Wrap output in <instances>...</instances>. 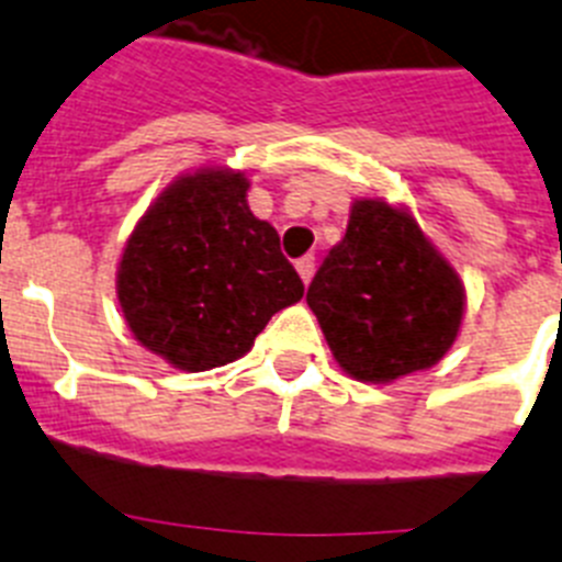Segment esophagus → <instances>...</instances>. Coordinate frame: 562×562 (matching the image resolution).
I'll return each mask as SVG.
<instances>
[{
	"label": "esophagus",
	"instance_id": "1",
	"mask_svg": "<svg viewBox=\"0 0 562 562\" xmlns=\"http://www.w3.org/2000/svg\"><path fill=\"white\" fill-rule=\"evenodd\" d=\"M295 267H297V276L304 278V284H310L312 272H315V256H301L295 261Z\"/></svg>",
	"mask_w": 562,
	"mask_h": 562
}]
</instances>
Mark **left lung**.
<instances>
[{
	"label": "left lung",
	"instance_id": "8db88e82",
	"mask_svg": "<svg viewBox=\"0 0 562 562\" xmlns=\"http://www.w3.org/2000/svg\"><path fill=\"white\" fill-rule=\"evenodd\" d=\"M306 304L342 371L391 382L430 369L459 335L464 286L408 211L357 200Z\"/></svg>",
	"mask_w": 562,
	"mask_h": 562
}]
</instances>
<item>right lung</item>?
<instances>
[{
  "label": "right lung",
  "instance_id": "right-lung-1",
  "mask_svg": "<svg viewBox=\"0 0 562 562\" xmlns=\"http://www.w3.org/2000/svg\"><path fill=\"white\" fill-rule=\"evenodd\" d=\"M247 188L241 171L186 173L123 250L117 301L128 329L182 371L238 360L276 312L304 297L276 227L252 216Z\"/></svg>",
  "mask_w": 562,
  "mask_h": 562
}]
</instances>
